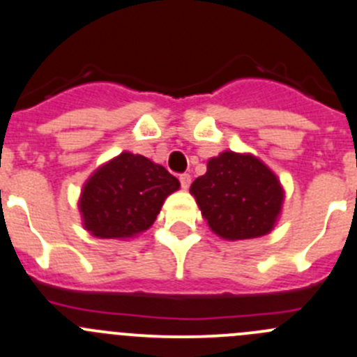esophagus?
Segmentation results:
<instances>
[{"label":"esophagus","instance_id":"obj_1","mask_svg":"<svg viewBox=\"0 0 357 357\" xmlns=\"http://www.w3.org/2000/svg\"><path fill=\"white\" fill-rule=\"evenodd\" d=\"M179 183H181V188L183 190H188L190 183H192V176H190V174H181V176H179Z\"/></svg>","mask_w":357,"mask_h":357}]
</instances>
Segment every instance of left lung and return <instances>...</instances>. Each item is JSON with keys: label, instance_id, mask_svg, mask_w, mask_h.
<instances>
[{"label": "left lung", "instance_id": "8db88e82", "mask_svg": "<svg viewBox=\"0 0 357 357\" xmlns=\"http://www.w3.org/2000/svg\"><path fill=\"white\" fill-rule=\"evenodd\" d=\"M211 230L227 241L266 235L278 223L284 190L278 176L249 153L223 151L190 186Z\"/></svg>", "mask_w": 357, "mask_h": 357}]
</instances>
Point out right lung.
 Masks as SVG:
<instances>
[{"label": "right lung", "instance_id": "obj_1", "mask_svg": "<svg viewBox=\"0 0 357 357\" xmlns=\"http://www.w3.org/2000/svg\"><path fill=\"white\" fill-rule=\"evenodd\" d=\"M179 181L160 164L123 151L83 185V227L99 238H130L148 230Z\"/></svg>", "mask_w": 357, "mask_h": 357}]
</instances>
